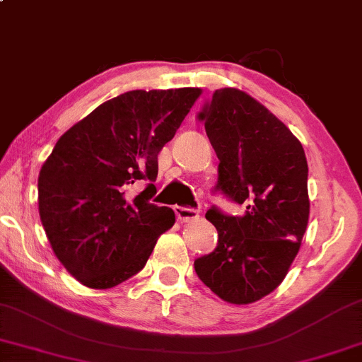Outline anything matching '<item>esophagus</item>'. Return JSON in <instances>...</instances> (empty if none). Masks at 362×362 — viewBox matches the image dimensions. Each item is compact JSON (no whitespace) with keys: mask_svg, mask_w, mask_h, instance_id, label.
I'll use <instances>...</instances> for the list:
<instances>
[{"mask_svg":"<svg viewBox=\"0 0 362 362\" xmlns=\"http://www.w3.org/2000/svg\"><path fill=\"white\" fill-rule=\"evenodd\" d=\"M175 215L180 221H192L200 216V211L195 209H187V206H175Z\"/></svg>","mask_w":362,"mask_h":362,"instance_id":"obj_1","label":"esophagus"}]
</instances>
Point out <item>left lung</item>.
I'll list each match as a JSON object with an SVG mask.
<instances>
[{"label": "left lung", "instance_id": "obj_1", "mask_svg": "<svg viewBox=\"0 0 362 362\" xmlns=\"http://www.w3.org/2000/svg\"><path fill=\"white\" fill-rule=\"evenodd\" d=\"M199 117L220 160L216 189L247 211H206L218 243L195 259V272L223 301L250 305L281 285L300 252L310 218L305 148L276 115L237 88L216 89Z\"/></svg>", "mask_w": 362, "mask_h": 362}]
</instances>
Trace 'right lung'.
<instances>
[{"mask_svg":"<svg viewBox=\"0 0 362 362\" xmlns=\"http://www.w3.org/2000/svg\"><path fill=\"white\" fill-rule=\"evenodd\" d=\"M202 89L129 90L105 100L56 142L37 178L41 223L81 285L107 290L146 267L175 214L151 204L157 156ZM148 180L134 196L133 185Z\"/></svg>","mask_w":362,"mask_h":362,"instance_id":"obj_1","label":"right lung"}]
</instances>
